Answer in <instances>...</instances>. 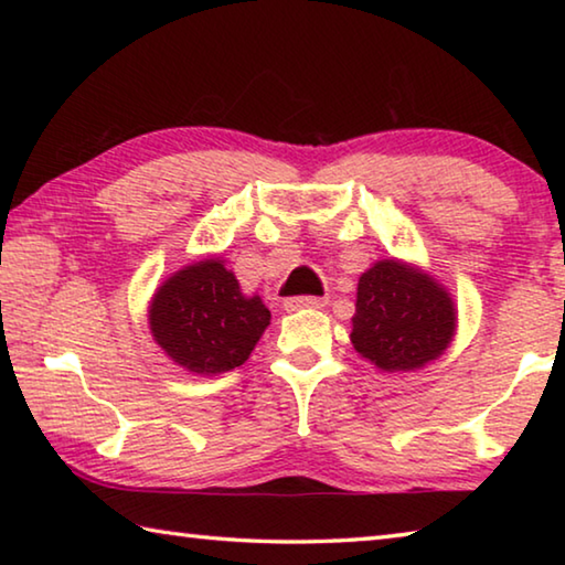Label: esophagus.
<instances>
[{"mask_svg":"<svg viewBox=\"0 0 565 565\" xmlns=\"http://www.w3.org/2000/svg\"><path fill=\"white\" fill-rule=\"evenodd\" d=\"M327 306L323 299H317V296H296V299H286L284 309L286 311H303V309H321Z\"/></svg>","mask_w":565,"mask_h":565,"instance_id":"esophagus-1","label":"esophagus"}]
</instances>
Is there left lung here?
I'll use <instances>...</instances> for the list:
<instances>
[{"label": "left lung", "mask_w": 565, "mask_h": 565, "mask_svg": "<svg viewBox=\"0 0 565 565\" xmlns=\"http://www.w3.org/2000/svg\"><path fill=\"white\" fill-rule=\"evenodd\" d=\"M456 327L454 296L431 271L391 256L359 276L351 343L376 369H424L448 349Z\"/></svg>", "instance_id": "1"}]
</instances>
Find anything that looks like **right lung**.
Returning <instances> with one entry per match:
<instances>
[{"mask_svg": "<svg viewBox=\"0 0 565 565\" xmlns=\"http://www.w3.org/2000/svg\"><path fill=\"white\" fill-rule=\"evenodd\" d=\"M271 323L259 294H244L222 256L181 266L149 301V331L179 369L226 374L252 356Z\"/></svg>", "mask_w": 565, "mask_h": 565, "instance_id": "obj_1", "label": "right lung"}]
</instances>
